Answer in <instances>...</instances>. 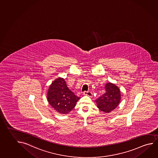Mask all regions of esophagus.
<instances>
[{
  "instance_id": "34e87169",
  "label": "esophagus",
  "mask_w": 158,
  "mask_h": 158,
  "mask_svg": "<svg viewBox=\"0 0 158 158\" xmlns=\"http://www.w3.org/2000/svg\"><path fill=\"white\" fill-rule=\"evenodd\" d=\"M83 94L85 96H87L92 97V94L90 91H85L83 92Z\"/></svg>"
}]
</instances>
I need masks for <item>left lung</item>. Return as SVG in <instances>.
I'll return each instance as SVG.
<instances>
[{
    "label": "left lung",
    "instance_id": "8db88e82",
    "mask_svg": "<svg viewBox=\"0 0 158 158\" xmlns=\"http://www.w3.org/2000/svg\"><path fill=\"white\" fill-rule=\"evenodd\" d=\"M106 93L96 100L97 107L102 112L110 113L120 103L121 94L119 88L114 83H107L105 85Z\"/></svg>",
    "mask_w": 158,
    "mask_h": 158
}]
</instances>
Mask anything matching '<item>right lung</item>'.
I'll use <instances>...</instances> for the list:
<instances>
[{"instance_id": "obj_1", "label": "right lung", "mask_w": 158, "mask_h": 158, "mask_svg": "<svg viewBox=\"0 0 158 158\" xmlns=\"http://www.w3.org/2000/svg\"><path fill=\"white\" fill-rule=\"evenodd\" d=\"M80 98L69 89L64 78L62 77L57 78L52 82L47 94L48 103L61 114L71 112Z\"/></svg>"}]
</instances>
